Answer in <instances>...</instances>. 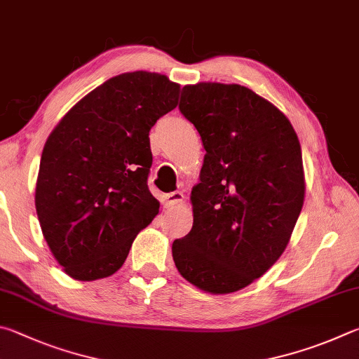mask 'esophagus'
<instances>
[{
  "mask_svg": "<svg viewBox=\"0 0 359 359\" xmlns=\"http://www.w3.org/2000/svg\"><path fill=\"white\" fill-rule=\"evenodd\" d=\"M184 198V194L180 192V191H175V192H170L163 196V202H165L167 206H176L183 202Z\"/></svg>",
  "mask_w": 359,
  "mask_h": 359,
  "instance_id": "obj_1",
  "label": "esophagus"
}]
</instances>
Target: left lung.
<instances>
[{"label": "left lung", "mask_w": 359, "mask_h": 359, "mask_svg": "<svg viewBox=\"0 0 359 359\" xmlns=\"http://www.w3.org/2000/svg\"><path fill=\"white\" fill-rule=\"evenodd\" d=\"M180 111L206 154L191 194L192 229L172 246L175 265L200 290L233 293L290 241L306 192L301 144L284 113L241 85H186Z\"/></svg>", "instance_id": "8db88e82"}]
</instances>
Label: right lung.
Wrapping results in <instances>:
<instances>
[{
	"label": "right lung",
	"instance_id": "add662e5",
	"mask_svg": "<svg viewBox=\"0 0 359 359\" xmlns=\"http://www.w3.org/2000/svg\"><path fill=\"white\" fill-rule=\"evenodd\" d=\"M180 85L135 71L88 93L48 135L36 183L42 235L67 276L115 274L159 212L148 189L149 130L178 105Z\"/></svg>",
	"mask_w": 359,
	"mask_h": 359
}]
</instances>
